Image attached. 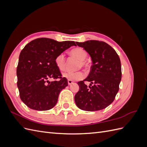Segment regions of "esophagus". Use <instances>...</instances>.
I'll use <instances>...</instances> for the list:
<instances>
[{
	"label": "esophagus",
	"mask_w": 147,
	"mask_h": 147,
	"mask_svg": "<svg viewBox=\"0 0 147 147\" xmlns=\"http://www.w3.org/2000/svg\"><path fill=\"white\" fill-rule=\"evenodd\" d=\"M68 84H69V85H71V84H73V82L72 81V80H68Z\"/></svg>",
	"instance_id": "esophagus-1"
}]
</instances>
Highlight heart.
Returning <instances> with one entry per match:
<instances>
[{
    "label": "heart",
    "instance_id": "b5f03b06",
    "mask_svg": "<svg viewBox=\"0 0 147 147\" xmlns=\"http://www.w3.org/2000/svg\"><path fill=\"white\" fill-rule=\"evenodd\" d=\"M70 55L76 57L80 60L77 64V69L87 68L88 63L85 61L87 57V53L82 48H75L70 51ZM55 64L60 71H64L66 68V62L65 56L63 53H60L57 55L55 59ZM63 77L70 80H80L84 77V74L82 71H76V72H67L63 74Z\"/></svg>",
    "mask_w": 147,
    "mask_h": 147
}]
</instances>
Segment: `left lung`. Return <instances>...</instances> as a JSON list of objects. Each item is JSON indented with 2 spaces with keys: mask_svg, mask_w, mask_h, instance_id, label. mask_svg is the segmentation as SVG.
<instances>
[{
  "mask_svg": "<svg viewBox=\"0 0 147 147\" xmlns=\"http://www.w3.org/2000/svg\"><path fill=\"white\" fill-rule=\"evenodd\" d=\"M90 55L92 62L88 77L78 82L80 90L75 96V104L81 110L94 112L105 109L113 102L121 80V65L114 49L99 40L76 42ZM84 81L91 82L88 87Z\"/></svg>",
  "mask_w": 147,
  "mask_h": 147,
  "instance_id": "1",
  "label": "left lung"
}]
</instances>
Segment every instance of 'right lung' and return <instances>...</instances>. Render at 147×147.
Returning a JSON list of instances; mask_svg holds the SVG:
<instances>
[{"mask_svg": "<svg viewBox=\"0 0 147 147\" xmlns=\"http://www.w3.org/2000/svg\"><path fill=\"white\" fill-rule=\"evenodd\" d=\"M73 45H76L74 41L38 38L22 50L16 69L17 86L21 100L28 107L43 111L55 106L61 91L68 86L55 64V57ZM51 78L53 82L49 81Z\"/></svg>", "mask_w": 147, "mask_h": 147, "instance_id": "add662e5", "label": "right lung"}]
</instances>
